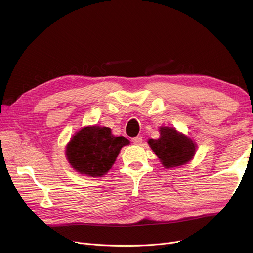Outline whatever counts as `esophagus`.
<instances>
[{"label":"esophagus","mask_w":253,"mask_h":253,"mask_svg":"<svg viewBox=\"0 0 253 253\" xmlns=\"http://www.w3.org/2000/svg\"><path fill=\"white\" fill-rule=\"evenodd\" d=\"M132 142H133L134 144L139 145V144H141V142H142V137H141V136H136V137H134V138H132Z\"/></svg>","instance_id":"34e87169"}]
</instances>
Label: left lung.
<instances>
[{
    "instance_id": "obj_1",
    "label": "left lung",
    "mask_w": 253,
    "mask_h": 253,
    "mask_svg": "<svg viewBox=\"0 0 253 253\" xmlns=\"http://www.w3.org/2000/svg\"><path fill=\"white\" fill-rule=\"evenodd\" d=\"M151 149L166 168L176 167L189 162L196 152V145L174 128L161 127L160 138L150 139Z\"/></svg>"
}]
</instances>
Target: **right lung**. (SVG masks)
Wrapping results in <instances>:
<instances>
[{
    "instance_id": "add662e5",
    "label": "right lung",
    "mask_w": 253,
    "mask_h": 253,
    "mask_svg": "<svg viewBox=\"0 0 253 253\" xmlns=\"http://www.w3.org/2000/svg\"><path fill=\"white\" fill-rule=\"evenodd\" d=\"M127 144L128 139L115 137L110 128L95 125L85 127L73 136L65 153L75 170L96 177L112 168L120 151Z\"/></svg>"
}]
</instances>
